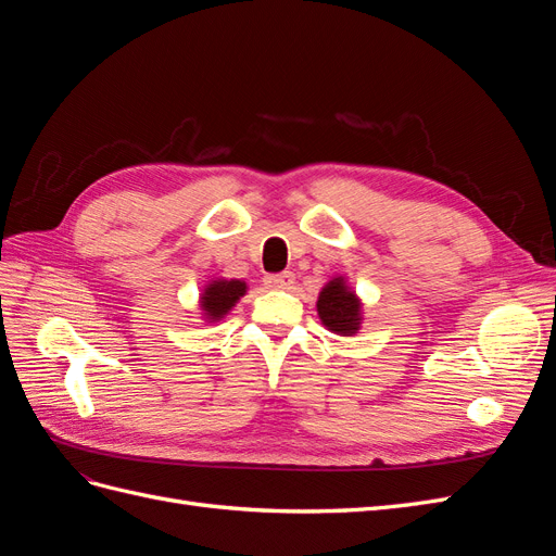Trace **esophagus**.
<instances>
[{
  "label": "esophagus",
  "instance_id": "34e87169",
  "mask_svg": "<svg viewBox=\"0 0 556 556\" xmlns=\"http://www.w3.org/2000/svg\"><path fill=\"white\" fill-rule=\"evenodd\" d=\"M264 285L268 290H290L294 285V274L292 271H282V274H274L266 276Z\"/></svg>",
  "mask_w": 556,
  "mask_h": 556
}]
</instances>
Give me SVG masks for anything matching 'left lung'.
<instances>
[{"label": "left lung", "instance_id": "obj_1", "mask_svg": "<svg viewBox=\"0 0 556 556\" xmlns=\"http://www.w3.org/2000/svg\"><path fill=\"white\" fill-rule=\"evenodd\" d=\"M317 315L323 325L339 336H355L362 327V299L343 276L331 278L317 294Z\"/></svg>", "mask_w": 556, "mask_h": 556}]
</instances>
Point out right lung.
Masks as SVG:
<instances>
[{"label":"right lung","mask_w":556,"mask_h":556,"mask_svg":"<svg viewBox=\"0 0 556 556\" xmlns=\"http://www.w3.org/2000/svg\"><path fill=\"white\" fill-rule=\"evenodd\" d=\"M248 292L245 280H237V278H215L211 280L204 290L199 294V308H201V317L206 323H220V319L239 304V299Z\"/></svg>","instance_id":"1"}]
</instances>
